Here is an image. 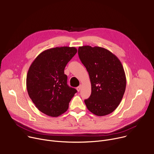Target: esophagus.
Returning a JSON list of instances; mask_svg holds the SVG:
<instances>
[{
    "label": "esophagus",
    "mask_w": 154,
    "mask_h": 154,
    "mask_svg": "<svg viewBox=\"0 0 154 154\" xmlns=\"http://www.w3.org/2000/svg\"><path fill=\"white\" fill-rule=\"evenodd\" d=\"M81 88H82V85H79L78 87H77V91H80V90H81Z\"/></svg>",
    "instance_id": "34e87169"
}]
</instances>
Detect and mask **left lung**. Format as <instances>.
I'll list each match as a JSON object with an SVG mask.
<instances>
[{
    "mask_svg": "<svg viewBox=\"0 0 154 154\" xmlns=\"http://www.w3.org/2000/svg\"><path fill=\"white\" fill-rule=\"evenodd\" d=\"M78 54L91 84V95L84 101L87 109L97 116L112 113L121 102L126 88L121 62L112 53L100 47H79Z\"/></svg>",
    "mask_w": 154,
    "mask_h": 154,
    "instance_id": "1",
    "label": "left lung"
}]
</instances>
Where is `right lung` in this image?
Instances as JSON below:
<instances>
[{"label": "right lung", "mask_w": 154, "mask_h": 154, "mask_svg": "<svg viewBox=\"0 0 154 154\" xmlns=\"http://www.w3.org/2000/svg\"><path fill=\"white\" fill-rule=\"evenodd\" d=\"M77 51L75 47H69L46 50L37 56L28 70L27 93L35 107L48 116L64 113L77 91L68 86L64 71Z\"/></svg>", "instance_id": "right-lung-1"}]
</instances>
